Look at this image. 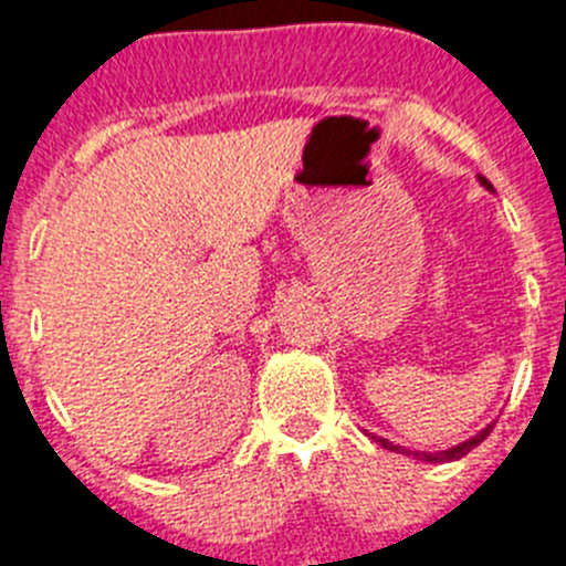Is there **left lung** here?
<instances>
[{
	"label": "left lung",
	"instance_id": "left-lung-1",
	"mask_svg": "<svg viewBox=\"0 0 566 566\" xmlns=\"http://www.w3.org/2000/svg\"><path fill=\"white\" fill-rule=\"evenodd\" d=\"M478 181L483 184V187L489 189V192H491V189H494V187H491L489 178L478 176ZM491 427H494V424H485L483 430L478 432V436H472V438H469V441H463V443H458V447H450V450H441V452H410V450H405V447H399V443L388 441V438H379V436H371V438H374V441L382 443L385 450H390V452H408V455H416V458H419V461H427V463H450V461H458V458H463V455H467V452H472L474 447H478V443L483 441L485 436H489Z\"/></svg>",
	"mask_w": 566,
	"mask_h": 566
}]
</instances>
